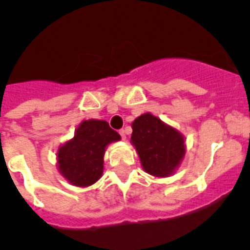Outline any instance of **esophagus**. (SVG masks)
Here are the masks:
<instances>
[{
    "instance_id": "34e87169",
    "label": "esophagus",
    "mask_w": 250,
    "mask_h": 250,
    "mask_svg": "<svg viewBox=\"0 0 250 250\" xmlns=\"http://www.w3.org/2000/svg\"><path fill=\"white\" fill-rule=\"evenodd\" d=\"M120 134L122 137V139H125V129H120Z\"/></svg>"
}]
</instances>
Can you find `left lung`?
<instances>
[{"label":"left lung","mask_w":250,"mask_h":250,"mask_svg":"<svg viewBox=\"0 0 250 250\" xmlns=\"http://www.w3.org/2000/svg\"><path fill=\"white\" fill-rule=\"evenodd\" d=\"M132 143L148 174L167 176L180 164L185 154L180 133L150 113L142 114L132 123Z\"/></svg>","instance_id":"left-lung-1"}]
</instances>
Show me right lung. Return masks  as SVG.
<instances>
[{"label":"right lung","instance_id":"right-lung-1","mask_svg":"<svg viewBox=\"0 0 250 250\" xmlns=\"http://www.w3.org/2000/svg\"><path fill=\"white\" fill-rule=\"evenodd\" d=\"M120 139V134L106 121H83L74 138L59 149L60 172L72 185H92L104 171V148Z\"/></svg>","mask_w":250,"mask_h":250}]
</instances>
